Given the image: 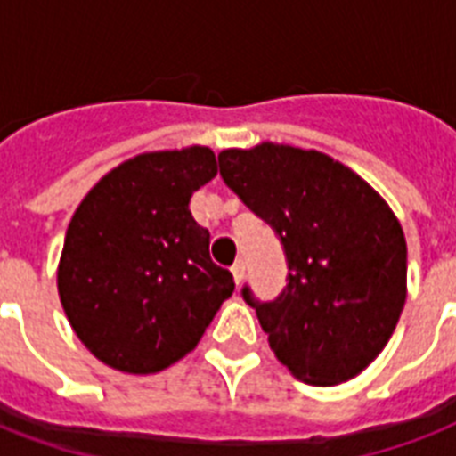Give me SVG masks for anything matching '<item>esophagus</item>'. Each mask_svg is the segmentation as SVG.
Wrapping results in <instances>:
<instances>
[{
    "label": "esophagus",
    "mask_w": 456,
    "mask_h": 456,
    "mask_svg": "<svg viewBox=\"0 0 456 456\" xmlns=\"http://www.w3.org/2000/svg\"><path fill=\"white\" fill-rule=\"evenodd\" d=\"M232 274H234L236 284H241L243 277H246V263H243V260H236V263L232 265Z\"/></svg>",
    "instance_id": "esophagus-1"
}]
</instances>
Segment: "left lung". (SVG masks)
<instances>
[{
  "label": "left lung",
  "mask_w": 456,
  "mask_h": 456,
  "mask_svg": "<svg viewBox=\"0 0 456 456\" xmlns=\"http://www.w3.org/2000/svg\"><path fill=\"white\" fill-rule=\"evenodd\" d=\"M220 175L284 243V293L260 305L243 289L277 360L310 386L362 374L407 300V241L395 213L357 172L314 149H224Z\"/></svg>",
  "instance_id": "1"
}]
</instances>
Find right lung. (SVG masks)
Returning <instances> with one entry per match:
<instances>
[{"instance_id":"right-lung-1","label":"right lung","mask_w":456,"mask_h":456,"mask_svg":"<svg viewBox=\"0 0 456 456\" xmlns=\"http://www.w3.org/2000/svg\"><path fill=\"white\" fill-rule=\"evenodd\" d=\"M215 175L208 146L139 153L106 172L70 217L59 298L82 346L110 369L142 376L179 362L234 291L189 210Z\"/></svg>"}]
</instances>
